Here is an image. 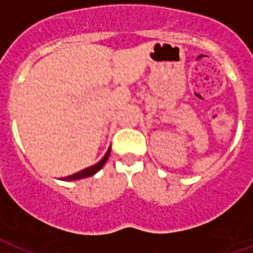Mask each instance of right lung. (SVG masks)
Segmentation results:
<instances>
[{
	"instance_id": "obj_1",
	"label": "right lung",
	"mask_w": 253,
	"mask_h": 253,
	"mask_svg": "<svg viewBox=\"0 0 253 253\" xmlns=\"http://www.w3.org/2000/svg\"><path fill=\"white\" fill-rule=\"evenodd\" d=\"M110 148L111 147H109V150H107V152L105 154V156H103V158L101 159L97 164H94V166H91V167H87V168L83 169V170H80V172L75 173V174H72V176L64 177L63 180L76 181V180H80V178H85V177H90L93 176V174H95V173L98 172L99 169H102V167L105 166V163L107 162V159H109V156H110Z\"/></svg>"
}]
</instances>
